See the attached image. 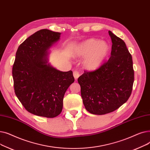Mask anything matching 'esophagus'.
Masks as SVG:
<instances>
[{"instance_id":"34e87169","label":"esophagus","mask_w":150,"mask_h":150,"mask_svg":"<svg viewBox=\"0 0 150 150\" xmlns=\"http://www.w3.org/2000/svg\"><path fill=\"white\" fill-rule=\"evenodd\" d=\"M73 75H74V76L75 80H76L77 78L80 76V74H79V72H78L77 70H75L74 71V72H73Z\"/></svg>"}]
</instances>
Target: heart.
<instances>
[{"mask_svg":"<svg viewBox=\"0 0 150 150\" xmlns=\"http://www.w3.org/2000/svg\"><path fill=\"white\" fill-rule=\"evenodd\" d=\"M108 45L103 41L96 39H89L79 45L75 50V56L84 58L83 67L87 70H93L98 68L108 54Z\"/></svg>","mask_w":150,"mask_h":150,"instance_id":"obj_1","label":"heart"}]
</instances>
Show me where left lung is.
Listing matches in <instances>:
<instances>
[{
    "mask_svg": "<svg viewBox=\"0 0 150 150\" xmlns=\"http://www.w3.org/2000/svg\"><path fill=\"white\" fill-rule=\"evenodd\" d=\"M111 57L98 69L86 72L78 79L86 109L103 115L114 111L130 97L134 79L132 56L125 42L111 31Z\"/></svg>",
    "mask_w": 150,
    "mask_h": 150,
    "instance_id": "left-lung-1",
    "label": "left lung"
}]
</instances>
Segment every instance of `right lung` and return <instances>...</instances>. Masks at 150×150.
<instances>
[{"label": "right lung", "mask_w": 150, "mask_h": 150, "mask_svg": "<svg viewBox=\"0 0 150 150\" xmlns=\"http://www.w3.org/2000/svg\"><path fill=\"white\" fill-rule=\"evenodd\" d=\"M61 33L47 29L36 31L18 47L13 66L14 89L27 111L53 118L61 114L63 98L75 81L72 70L62 72L48 62L50 47Z\"/></svg>", "instance_id": "add662e5"}]
</instances>
